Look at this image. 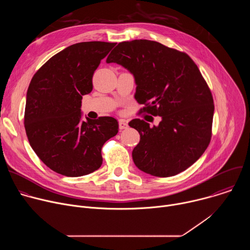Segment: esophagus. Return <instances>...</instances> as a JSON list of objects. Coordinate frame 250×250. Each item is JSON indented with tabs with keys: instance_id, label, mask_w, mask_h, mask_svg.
<instances>
[{
	"instance_id": "obj_1",
	"label": "esophagus",
	"mask_w": 250,
	"mask_h": 250,
	"mask_svg": "<svg viewBox=\"0 0 250 250\" xmlns=\"http://www.w3.org/2000/svg\"><path fill=\"white\" fill-rule=\"evenodd\" d=\"M119 126H120V129H126L128 127V124H127L126 121L121 120L119 122Z\"/></svg>"
}]
</instances>
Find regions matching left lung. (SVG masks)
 <instances>
[{
    "mask_svg": "<svg viewBox=\"0 0 250 250\" xmlns=\"http://www.w3.org/2000/svg\"><path fill=\"white\" fill-rule=\"evenodd\" d=\"M133 74L138 114L160 116L157 126L128 123L140 134L132 150L138 169L170 177L194 164L211 138L213 99L193 59L185 52L147 40L120 42L106 58Z\"/></svg>",
    "mask_w": 250,
    "mask_h": 250,
    "instance_id": "8db88e82",
    "label": "left lung"
}]
</instances>
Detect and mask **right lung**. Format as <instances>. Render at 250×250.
Here are the masks:
<instances>
[{"label":"right lung","instance_id":"obj_1","mask_svg":"<svg viewBox=\"0 0 250 250\" xmlns=\"http://www.w3.org/2000/svg\"><path fill=\"white\" fill-rule=\"evenodd\" d=\"M116 42L70 45L47 60L30 81L23 124L29 145L51 170L88 175L102 163V147L119 131L112 117L81 121V100L93 90L95 70Z\"/></svg>","mask_w":250,"mask_h":250}]
</instances>
